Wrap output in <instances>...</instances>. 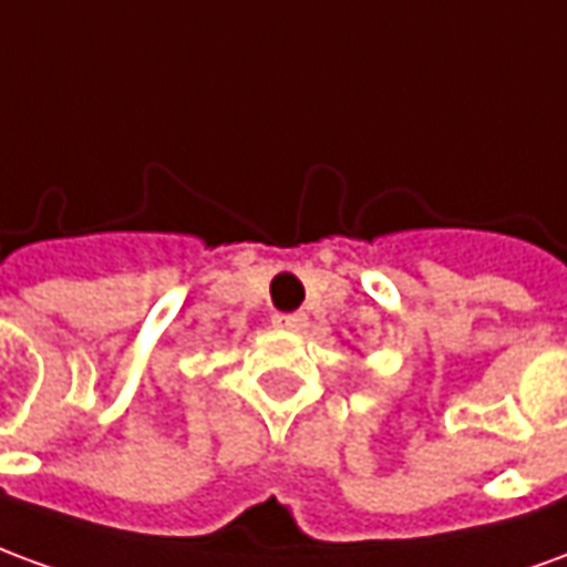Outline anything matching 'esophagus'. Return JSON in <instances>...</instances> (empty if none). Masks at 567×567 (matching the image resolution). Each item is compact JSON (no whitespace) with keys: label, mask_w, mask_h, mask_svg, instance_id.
<instances>
[{"label":"esophagus","mask_w":567,"mask_h":567,"mask_svg":"<svg viewBox=\"0 0 567 567\" xmlns=\"http://www.w3.org/2000/svg\"><path fill=\"white\" fill-rule=\"evenodd\" d=\"M272 324L279 331H303L307 328V316L303 312H291V316H272Z\"/></svg>","instance_id":"obj_1"}]
</instances>
